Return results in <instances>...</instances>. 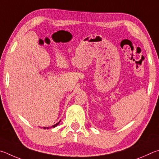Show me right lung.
<instances>
[{
  "label": "right lung",
  "mask_w": 159,
  "mask_h": 159,
  "mask_svg": "<svg viewBox=\"0 0 159 159\" xmlns=\"http://www.w3.org/2000/svg\"><path fill=\"white\" fill-rule=\"evenodd\" d=\"M59 122H60V121H58L57 124H54V125H53V126H52L51 128H54V127H56V126H57V125H58V124H59ZM44 129H49V128H48V127H47V128H46V127H44Z\"/></svg>",
  "instance_id": "1"
}]
</instances>
